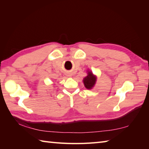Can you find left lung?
<instances>
[{
	"label": "left lung",
	"mask_w": 149,
	"mask_h": 149,
	"mask_svg": "<svg viewBox=\"0 0 149 149\" xmlns=\"http://www.w3.org/2000/svg\"><path fill=\"white\" fill-rule=\"evenodd\" d=\"M96 81L97 77L95 75H94L91 72L88 71V75L86 77H85L83 79L84 86L87 89H91L94 86V85L95 84Z\"/></svg>",
	"instance_id": "8db88e82"
}]
</instances>
